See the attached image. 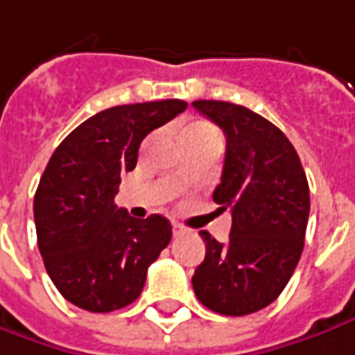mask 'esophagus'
Instances as JSON below:
<instances>
[{
    "label": "esophagus",
    "instance_id": "esophagus-1",
    "mask_svg": "<svg viewBox=\"0 0 355 355\" xmlns=\"http://www.w3.org/2000/svg\"><path fill=\"white\" fill-rule=\"evenodd\" d=\"M173 233H175V237H180V235H187L188 227H184L182 223H178V221H175V223H173Z\"/></svg>",
    "mask_w": 355,
    "mask_h": 355
}]
</instances>
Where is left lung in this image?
Listing matches in <instances>:
<instances>
[{"mask_svg":"<svg viewBox=\"0 0 355 355\" xmlns=\"http://www.w3.org/2000/svg\"><path fill=\"white\" fill-rule=\"evenodd\" d=\"M227 139L214 200L231 211L227 243L208 231L206 257L192 276L202 305L227 317L268 307L297 266L309 219V184L297 151L284 132L247 107L194 101Z\"/></svg>","mask_w":355,"mask_h":355,"instance_id":"1","label":"left lung"}]
</instances>
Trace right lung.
<instances>
[{
  "label": "right lung",
  "mask_w": 355,
  "mask_h": 355,
  "mask_svg": "<svg viewBox=\"0 0 355 355\" xmlns=\"http://www.w3.org/2000/svg\"><path fill=\"white\" fill-rule=\"evenodd\" d=\"M178 98L122 105L85 120L56 147L35 194L46 272L79 309L110 313L136 301L147 268L173 237L167 218L128 216L114 196L155 128L187 110Z\"/></svg>",
  "instance_id": "1"
}]
</instances>
